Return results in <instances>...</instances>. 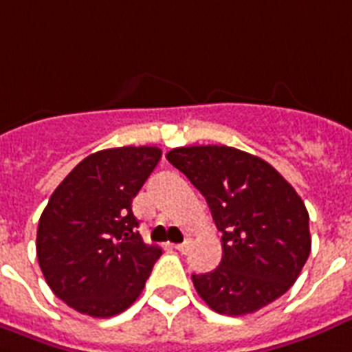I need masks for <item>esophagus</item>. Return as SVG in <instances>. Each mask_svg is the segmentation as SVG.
Returning <instances> with one entry per match:
<instances>
[{
    "instance_id": "esophagus-1",
    "label": "esophagus",
    "mask_w": 352,
    "mask_h": 352,
    "mask_svg": "<svg viewBox=\"0 0 352 352\" xmlns=\"http://www.w3.org/2000/svg\"><path fill=\"white\" fill-rule=\"evenodd\" d=\"M174 248H176L179 253H187L190 248V241H185V242H182V244H176Z\"/></svg>"
}]
</instances>
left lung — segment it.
<instances>
[{"instance_id":"1","label":"left lung","mask_w":352,"mask_h":352,"mask_svg":"<svg viewBox=\"0 0 352 352\" xmlns=\"http://www.w3.org/2000/svg\"><path fill=\"white\" fill-rule=\"evenodd\" d=\"M167 160L190 179L222 233V261L192 274L214 312H257L292 287L310 255L309 211L270 163L226 145L179 146Z\"/></svg>"}]
</instances>
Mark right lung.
Instances as JSON below:
<instances>
[{
	"mask_svg": "<svg viewBox=\"0 0 352 352\" xmlns=\"http://www.w3.org/2000/svg\"><path fill=\"white\" fill-rule=\"evenodd\" d=\"M160 157L157 146L95 152L49 198L38 222V264L54 296L80 314L111 318L143 292L162 248L143 242L132 200Z\"/></svg>",
	"mask_w": 352,
	"mask_h": 352,
	"instance_id": "obj_1",
	"label": "right lung"
}]
</instances>
